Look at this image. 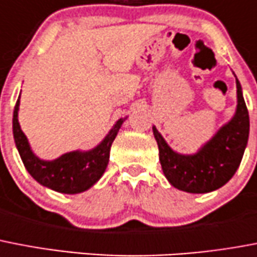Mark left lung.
Returning a JSON list of instances; mask_svg holds the SVG:
<instances>
[{
	"mask_svg": "<svg viewBox=\"0 0 257 257\" xmlns=\"http://www.w3.org/2000/svg\"><path fill=\"white\" fill-rule=\"evenodd\" d=\"M236 89L237 107L233 118L194 155L175 153L166 143L157 127H153L163 174L178 190L191 194L211 192L224 186L235 175L249 134V116L237 78Z\"/></svg>",
	"mask_w": 257,
	"mask_h": 257,
	"instance_id": "1",
	"label": "left lung"
}]
</instances>
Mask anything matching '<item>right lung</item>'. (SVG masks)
<instances>
[{"label":"right lung","instance_id":"right-lung-1","mask_svg":"<svg viewBox=\"0 0 257 257\" xmlns=\"http://www.w3.org/2000/svg\"><path fill=\"white\" fill-rule=\"evenodd\" d=\"M20 96L13 112V135L24 166L42 186L62 194H79L100 179L108 164L110 149L124 119H119L106 138L90 151H71L54 161H42L33 154L18 123Z\"/></svg>","mask_w":257,"mask_h":257}]
</instances>
